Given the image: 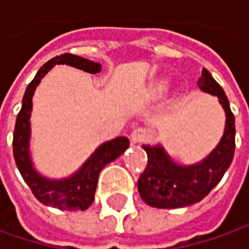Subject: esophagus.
Returning a JSON list of instances; mask_svg holds the SVG:
<instances>
[{"label":"esophagus","mask_w":249,"mask_h":249,"mask_svg":"<svg viewBox=\"0 0 249 249\" xmlns=\"http://www.w3.org/2000/svg\"><path fill=\"white\" fill-rule=\"evenodd\" d=\"M147 130L144 129V127H136V129L131 131V141L133 142H141V141H144V140L147 139Z\"/></svg>","instance_id":"esophagus-1"}]
</instances>
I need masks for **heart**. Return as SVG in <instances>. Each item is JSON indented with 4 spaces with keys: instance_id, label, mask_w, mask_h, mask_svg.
<instances>
[{
    "instance_id": "obj_1",
    "label": "heart",
    "mask_w": 249,
    "mask_h": 249,
    "mask_svg": "<svg viewBox=\"0 0 249 249\" xmlns=\"http://www.w3.org/2000/svg\"><path fill=\"white\" fill-rule=\"evenodd\" d=\"M169 89V83L165 82V80H162V82H157L154 86H152V92L155 94V95H162V94H165Z\"/></svg>"
}]
</instances>
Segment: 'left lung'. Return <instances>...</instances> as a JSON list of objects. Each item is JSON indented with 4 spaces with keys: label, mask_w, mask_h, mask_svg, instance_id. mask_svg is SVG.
Segmentation results:
<instances>
[{
    "label": "left lung",
    "mask_w": 249,
    "mask_h": 249,
    "mask_svg": "<svg viewBox=\"0 0 249 249\" xmlns=\"http://www.w3.org/2000/svg\"><path fill=\"white\" fill-rule=\"evenodd\" d=\"M198 87L219 98L226 113L225 133L216 148L196 165H178L167 155L162 145H142L148 163L140 176L139 193L142 201L154 208L175 209L193 205L204 199L222 180L235 149L234 115L223 89L211 73L202 69Z\"/></svg>",
    "instance_id": "left-lung-1"
}]
</instances>
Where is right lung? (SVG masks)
I'll return each mask as SVG.
<instances>
[{"mask_svg":"<svg viewBox=\"0 0 249 249\" xmlns=\"http://www.w3.org/2000/svg\"><path fill=\"white\" fill-rule=\"evenodd\" d=\"M69 65L76 69L87 73H100L101 63L84 59L82 56L73 53H63L55 56L44 63L41 69L37 72L32 83L24 91L22 109L18 113L14 131V157L16 166L20 175L30 187L34 196L47 206H53L63 211H86L94 201V194L98 183L100 172L110 163L112 160L119 158L120 155L129 148L127 137H116L101 144L87 159L83 166L73 173L72 176L59 180H51L41 176L33 166L30 158V113L33 107V94L38 83L44 76L53 69L55 65Z\"/></svg>","mask_w":249,"mask_h":249,"instance_id":"obj_1","label":"right lung"}]
</instances>
